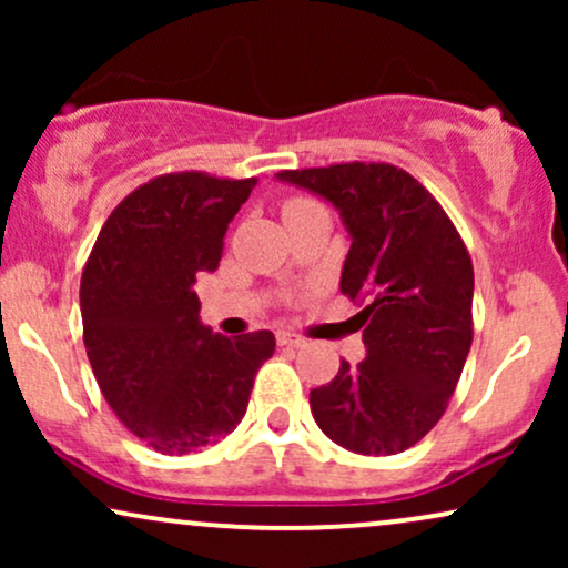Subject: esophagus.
Listing matches in <instances>:
<instances>
[{
	"mask_svg": "<svg viewBox=\"0 0 568 568\" xmlns=\"http://www.w3.org/2000/svg\"><path fill=\"white\" fill-rule=\"evenodd\" d=\"M304 338L302 336H296V334H291V331H280L277 334V347H291V349H298V347H304Z\"/></svg>",
	"mask_w": 568,
	"mask_h": 568,
	"instance_id": "obj_1",
	"label": "esophagus"
}]
</instances>
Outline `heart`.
<instances>
[{"instance_id":"heart-1","label":"heart","mask_w":568,"mask_h":568,"mask_svg":"<svg viewBox=\"0 0 568 568\" xmlns=\"http://www.w3.org/2000/svg\"><path fill=\"white\" fill-rule=\"evenodd\" d=\"M312 205H317V202L310 197H288L283 202V216H291V213L304 211V207H312Z\"/></svg>"}]
</instances>
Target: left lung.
Segmentation results:
<instances>
[{"label":"left lung","mask_w":568,"mask_h":568,"mask_svg":"<svg viewBox=\"0 0 568 568\" xmlns=\"http://www.w3.org/2000/svg\"><path fill=\"white\" fill-rule=\"evenodd\" d=\"M334 202L352 245L342 293L361 302L366 361L312 389L317 427L342 448L400 454L438 425L473 344V258L440 202L389 162L280 171Z\"/></svg>","instance_id":"1"}]
</instances>
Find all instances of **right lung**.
<instances>
[{
	"mask_svg": "<svg viewBox=\"0 0 568 568\" xmlns=\"http://www.w3.org/2000/svg\"><path fill=\"white\" fill-rule=\"evenodd\" d=\"M256 179L202 171L146 181L114 207L82 270V338L116 419L160 454H192L245 416L272 331L226 338L192 291L216 272L224 234Z\"/></svg>",
	"mask_w": 568,
	"mask_h": 568,
	"instance_id": "1",
	"label": "right lung"
}]
</instances>
